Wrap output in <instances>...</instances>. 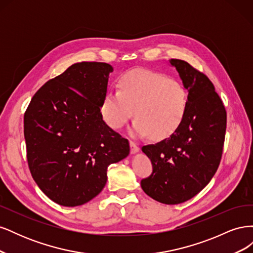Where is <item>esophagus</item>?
<instances>
[{
    "label": "esophagus",
    "mask_w": 253,
    "mask_h": 253,
    "mask_svg": "<svg viewBox=\"0 0 253 253\" xmlns=\"http://www.w3.org/2000/svg\"><path fill=\"white\" fill-rule=\"evenodd\" d=\"M129 147H131V153H137L139 151V147H138V144H137L136 142H134V141H129Z\"/></svg>",
    "instance_id": "esophagus-1"
}]
</instances>
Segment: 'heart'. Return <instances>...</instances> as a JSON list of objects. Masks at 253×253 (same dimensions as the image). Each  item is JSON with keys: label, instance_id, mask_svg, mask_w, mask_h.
<instances>
[{"label": "heart", "instance_id": "1", "mask_svg": "<svg viewBox=\"0 0 253 253\" xmlns=\"http://www.w3.org/2000/svg\"><path fill=\"white\" fill-rule=\"evenodd\" d=\"M189 105L188 89L177 79L145 68L125 72L117 90L106 91L100 103L104 121L120 128L135 114L132 134L154 139L169 138L181 126Z\"/></svg>", "mask_w": 253, "mask_h": 253}]
</instances>
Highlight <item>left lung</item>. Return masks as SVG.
Returning <instances> with one entry per match:
<instances>
[{
    "instance_id": "8db88e82",
    "label": "left lung",
    "mask_w": 253,
    "mask_h": 253,
    "mask_svg": "<svg viewBox=\"0 0 253 253\" xmlns=\"http://www.w3.org/2000/svg\"><path fill=\"white\" fill-rule=\"evenodd\" d=\"M170 63L189 91L188 111L181 126L169 138L142 147L153 171L140 185L153 200L177 205L201 192L217 171L227 112L205 74L183 60L172 59Z\"/></svg>"
}]
</instances>
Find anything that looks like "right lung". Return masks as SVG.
Instances as JSON below:
<instances>
[{
  "label": "right lung",
  "instance_id": "obj_1",
  "mask_svg": "<svg viewBox=\"0 0 253 253\" xmlns=\"http://www.w3.org/2000/svg\"><path fill=\"white\" fill-rule=\"evenodd\" d=\"M113 67L81 62L48 80L24 114L29 171L55 203L75 207L104 188L111 164L129 153L126 138L105 124L100 103Z\"/></svg>",
  "mask_w": 253,
  "mask_h": 253
}]
</instances>
